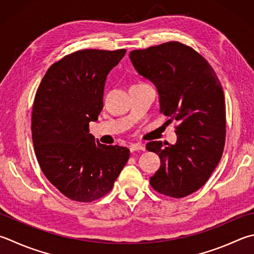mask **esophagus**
<instances>
[{"mask_svg": "<svg viewBox=\"0 0 254 254\" xmlns=\"http://www.w3.org/2000/svg\"><path fill=\"white\" fill-rule=\"evenodd\" d=\"M129 149H130L131 152L133 151H145L146 148L141 143H132V145L129 146Z\"/></svg>", "mask_w": 254, "mask_h": 254, "instance_id": "obj_1", "label": "esophagus"}]
</instances>
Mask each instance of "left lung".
<instances>
[{"label": "left lung", "mask_w": 254, "mask_h": 254, "mask_svg": "<svg viewBox=\"0 0 254 254\" xmlns=\"http://www.w3.org/2000/svg\"><path fill=\"white\" fill-rule=\"evenodd\" d=\"M133 67L156 86L160 113L178 122L175 145L147 143L160 158L150 178L152 188L183 198L207 183L222 157L226 141V104L216 71L203 57L179 42L129 53Z\"/></svg>", "instance_id": "8db88e82"}]
</instances>
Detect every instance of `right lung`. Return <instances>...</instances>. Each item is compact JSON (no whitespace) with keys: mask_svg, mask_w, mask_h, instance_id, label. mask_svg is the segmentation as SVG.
I'll list each match as a JSON object with an SVG mask.
<instances>
[{"mask_svg":"<svg viewBox=\"0 0 254 254\" xmlns=\"http://www.w3.org/2000/svg\"><path fill=\"white\" fill-rule=\"evenodd\" d=\"M126 50H83L53 64L38 86L32 138L43 174L65 197L90 202L112 190L129 159L127 147L103 145L89 132L103 109L109 71Z\"/></svg>","mask_w":254,"mask_h":254,"instance_id":"add662e5","label":"right lung"}]
</instances>
